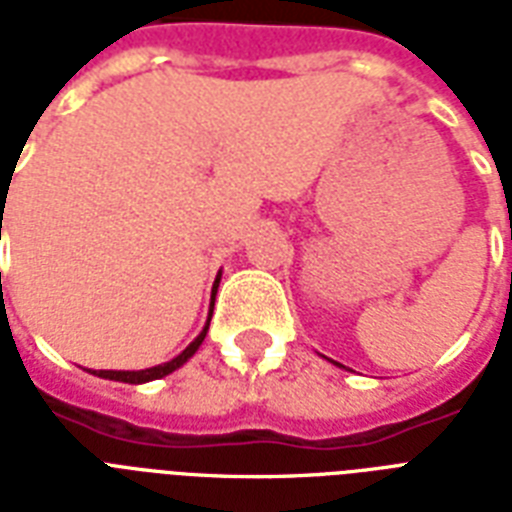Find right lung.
Returning a JSON list of instances; mask_svg holds the SVG:
<instances>
[{"instance_id":"1","label":"right lung","mask_w":512,"mask_h":512,"mask_svg":"<svg viewBox=\"0 0 512 512\" xmlns=\"http://www.w3.org/2000/svg\"><path fill=\"white\" fill-rule=\"evenodd\" d=\"M217 284H220V279H217L215 287H212V305H215ZM209 316H212V313H209ZM207 329H209V324L204 329H201V335L196 337V340H193L191 345H188V348H185L183 353H180V356L172 358V361H167V364L151 366V369H143V372H106V369H100V372H92V374H98V377H106V380H116V382H135V385H138V382L159 380V377H164V374L175 372L177 366H183L185 361H188V358H191L193 353L199 350V345H201V342H204V337H207Z\"/></svg>"}]
</instances>
